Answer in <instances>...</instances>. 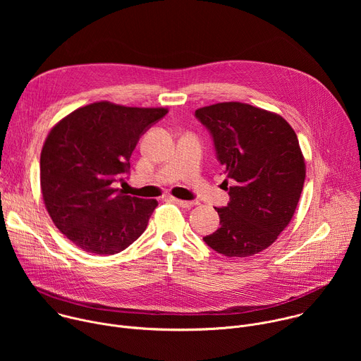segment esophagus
Listing matches in <instances>:
<instances>
[{"instance_id": "1", "label": "esophagus", "mask_w": 361, "mask_h": 361, "mask_svg": "<svg viewBox=\"0 0 361 361\" xmlns=\"http://www.w3.org/2000/svg\"><path fill=\"white\" fill-rule=\"evenodd\" d=\"M170 201H173L174 204H177V205H180V207H184V209H191L197 204L195 201H184V200H178L176 197H170Z\"/></svg>"}]
</instances>
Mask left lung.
Wrapping results in <instances>:
<instances>
[{"instance_id": "obj_1", "label": "left lung", "mask_w": 361, "mask_h": 361, "mask_svg": "<svg viewBox=\"0 0 361 361\" xmlns=\"http://www.w3.org/2000/svg\"><path fill=\"white\" fill-rule=\"evenodd\" d=\"M194 116L212 135L230 197L226 207H214L220 228L202 240L226 257L260 252L287 227L302 191L297 135L283 117L243 102H220Z\"/></svg>"}]
</instances>
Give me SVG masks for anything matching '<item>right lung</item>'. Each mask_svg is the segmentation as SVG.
Instances as JSON below:
<instances>
[{
  "label": "right lung",
  "mask_w": 361,
  "mask_h": 361,
  "mask_svg": "<svg viewBox=\"0 0 361 361\" xmlns=\"http://www.w3.org/2000/svg\"><path fill=\"white\" fill-rule=\"evenodd\" d=\"M167 113L94 102L49 131L39 160L42 198L57 228L81 250L117 254L145 231L157 201L114 187L130 174L140 137Z\"/></svg>",
  "instance_id": "right-lung-1"
}]
</instances>
